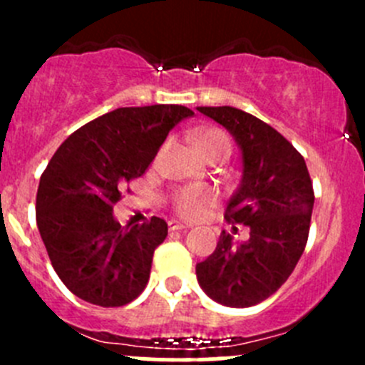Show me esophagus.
Masks as SVG:
<instances>
[{
    "label": "esophagus",
    "mask_w": 365,
    "mask_h": 365,
    "mask_svg": "<svg viewBox=\"0 0 365 365\" xmlns=\"http://www.w3.org/2000/svg\"><path fill=\"white\" fill-rule=\"evenodd\" d=\"M169 226V231H182V230H189V224H183L180 222V220H169L168 222Z\"/></svg>",
    "instance_id": "1"
}]
</instances>
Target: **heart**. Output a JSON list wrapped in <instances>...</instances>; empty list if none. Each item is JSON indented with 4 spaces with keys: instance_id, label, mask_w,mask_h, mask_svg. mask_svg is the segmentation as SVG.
Segmentation results:
<instances>
[{
    "instance_id": "1",
    "label": "heart",
    "mask_w": 365,
    "mask_h": 365,
    "mask_svg": "<svg viewBox=\"0 0 365 365\" xmlns=\"http://www.w3.org/2000/svg\"><path fill=\"white\" fill-rule=\"evenodd\" d=\"M196 146L205 159H210V157L226 159L231 153L230 135L220 128H210V130H205L203 134L197 135ZM217 201H219L217 190L203 185L182 187V189L175 190L171 197L175 212L185 219H197L206 210L215 206Z\"/></svg>"
}]
</instances>
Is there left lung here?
Returning <instances> with one entry per match:
<instances>
[{"instance_id": "8db88e82", "label": "left lung", "mask_w": 365, "mask_h": 365, "mask_svg": "<svg viewBox=\"0 0 365 365\" xmlns=\"http://www.w3.org/2000/svg\"><path fill=\"white\" fill-rule=\"evenodd\" d=\"M226 127L240 145L244 178L227 205V224H244L249 240L222 233L196 274L210 298L227 307H251L274 295L295 270L307 245L314 190L300 152L259 118L230 108H197Z\"/></svg>"}]
</instances>
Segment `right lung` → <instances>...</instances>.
Instances as JSON below:
<instances>
[{"label": "right lung", "mask_w": 365, "mask_h": 365, "mask_svg": "<svg viewBox=\"0 0 365 365\" xmlns=\"http://www.w3.org/2000/svg\"><path fill=\"white\" fill-rule=\"evenodd\" d=\"M185 106L120 108L77 128L40 176L36 226L58 277L76 297L121 307L146 288L164 219L121 227L113 208L141 178Z\"/></svg>", "instance_id": "right-lung-1"}]
</instances>
